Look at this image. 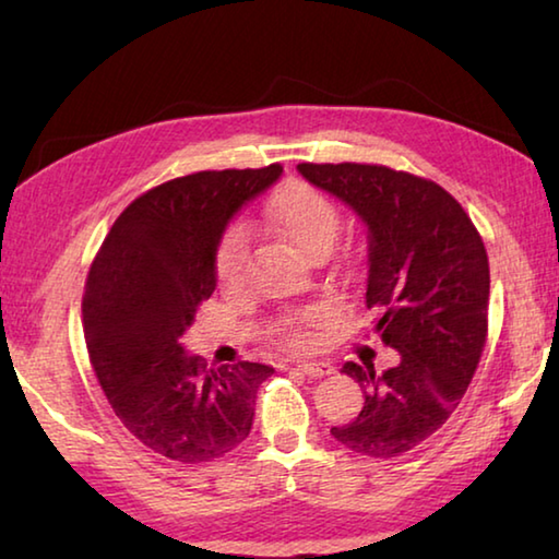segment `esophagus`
Segmentation results:
<instances>
[{
  "instance_id": "esophagus-1",
  "label": "esophagus",
  "mask_w": 559,
  "mask_h": 559,
  "mask_svg": "<svg viewBox=\"0 0 559 559\" xmlns=\"http://www.w3.org/2000/svg\"><path fill=\"white\" fill-rule=\"evenodd\" d=\"M296 367H298L300 372H306L308 377L333 374V365H330V362H298Z\"/></svg>"
}]
</instances>
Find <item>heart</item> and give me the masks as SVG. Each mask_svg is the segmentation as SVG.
Returning <instances> with one entry per match:
<instances>
[{"label": "heart", "instance_id": "1", "mask_svg": "<svg viewBox=\"0 0 559 559\" xmlns=\"http://www.w3.org/2000/svg\"><path fill=\"white\" fill-rule=\"evenodd\" d=\"M269 219L273 229L308 259L323 251L328 253L340 234L337 206L323 192H318L316 187L306 182L283 185L269 204ZM246 253H249L246 231L241 226H234V229L222 236L219 249H216V278L224 286L239 283L246 266ZM320 318L323 316L318 310H306V313L283 318L278 323V333L286 335L290 343L308 345L310 325L320 323Z\"/></svg>", "mask_w": 559, "mask_h": 559}]
</instances>
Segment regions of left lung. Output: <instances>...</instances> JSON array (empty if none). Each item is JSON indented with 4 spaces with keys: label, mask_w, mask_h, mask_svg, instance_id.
Instances as JSON below:
<instances>
[{
    "label": "left lung",
    "mask_w": 559,
    "mask_h": 559,
    "mask_svg": "<svg viewBox=\"0 0 559 559\" xmlns=\"http://www.w3.org/2000/svg\"><path fill=\"white\" fill-rule=\"evenodd\" d=\"M310 185L357 214L367 229L365 302L374 333L400 362H345L362 412L330 429L345 449L396 459L447 424L476 372L488 330L490 271L476 226L429 179L382 165H298Z\"/></svg>",
    "instance_id": "left-lung-1"
}]
</instances>
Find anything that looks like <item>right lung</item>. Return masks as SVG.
Returning <instances> with one entry per match:
<instances>
[{"label":"right lung","mask_w":559,"mask_h":559,"mask_svg":"<svg viewBox=\"0 0 559 559\" xmlns=\"http://www.w3.org/2000/svg\"><path fill=\"white\" fill-rule=\"evenodd\" d=\"M281 173H194L150 189L118 216L91 266L81 310L93 370L122 427L169 461H214L251 431L273 367L206 370L182 335L216 288L226 226Z\"/></svg>","instance_id":"right-lung-1"}]
</instances>
